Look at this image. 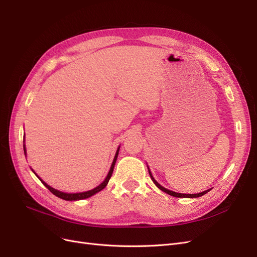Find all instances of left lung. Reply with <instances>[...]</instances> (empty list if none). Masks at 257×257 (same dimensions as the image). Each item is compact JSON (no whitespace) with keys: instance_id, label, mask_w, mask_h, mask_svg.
<instances>
[{"instance_id":"left-lung-1","label":"left lung","mask_w":257,"mask_h":257,"mask_svg":"<svg viewBox=\"0 0 257 257\" xmlns=\"http://www.w3.org/2000/svg\"><path fill=\"white\" fill-rule=\"evenodd\" d=\"M149 174H150V177H151V179H152V181L154 182V184L158 186V188L160 189V190H162L163 192H165V193H167V194H169V195H172V196H174V197H189V198H193V197H199V196H203L204 194H206V193H208L210 190H207V191H204V192H201V193H197V194H181V193H176V192H173V191H169V190H167V189H165V188H163L162 185H160L157 181L154 180V178L152 177V175H151V173H150V170H149Z\"/></svg>"}]
</instances>
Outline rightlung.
<instances>
[{
	"label": "right lung",
	"mask_w": 257,
	"mask_h": 257,
	"mask_svg": "<svg viewBox=\"0 0 257 257\" xmlns=\"http://www.w3.org/2000/svg\"><path fill=\"white\" fill-rule=\"evenodd\" d=\"M23 150H25V153H26V147H25V145H23ZM118 154H119V149L116 150V153H115V155H114V159H113V162H112V164H111L110 170H109V173H108V175H107L105 180H104L102 183H100L98 186H96L95 189H93V190L88 191V192L74 193V194L60 192V191H58V190H56V189L51 188V186H49L47 183H45L40 177H38L35 173H34V174H35L38 178H40V180L43 182V184L46 186V188H47V189H48L52 194H54V195H56V196H58V197H60V198H62V199H64V200H78V199H84V198H88V197H90V196H92V195H94V194H96V193L99 192V191H102V190L105 188V186L107 185L108 181H109V179H110V177H111V175H112L113 168H114V164H115V161H116V158H118Z\"/></svg>",
	"instance_id": "1"
}]
</instances>
